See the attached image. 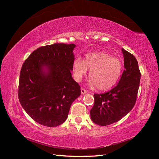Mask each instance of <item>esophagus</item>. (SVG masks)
<instances>
[{"label":"esophagus","instance_id":"esophagus-1","mask_svg":"<svg viewBox=\"0 0 159 159\" xmlns=\"http://www.w3.org/2000/svg\"><path fill=\"white\" fill-rule=\"evenodd\" d=\"M87 92H88L87 90H85V89H84V88H81V95H84Z\"/></svg>","mask_w":159,"mask_h":159}]
</instances>
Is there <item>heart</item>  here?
Here are the masks:
<instances>
[{"label":"heart","instance_id":"b5f03b06","mask_svg":"<svg viewBox=\"0 0 159 159\" xmlns=\"http://www.w3.org/2000/svg\"><path fill=\"white\" fill-rule=\"evenodd\" d=\"M90 70L89 84L98 89L104 91L113 88L122 74V62L105 51L87 53L84 60L77 57L73 62L74 79L80 81Z\"/></svg>","mask_w":159,"mask_h":159}]
</instances>
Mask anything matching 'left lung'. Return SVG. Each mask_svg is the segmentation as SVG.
Returning a JSON list of instances; mask_svg holds the SVG:
<instances>
[{"label":"left lung","mask_w":159,"mask_h":159,"mask_svg":"<svg viewBox=\"0 0 159 159\" xmlns=\"http://www.w3.org/2000/svg\"><path fill=\"white\" fill-rule=\"evenodd\" d=\"M121 50L125 70L118 84L106 93L93 95L94 105L90 117L93 123L101 126L119 121L136 103L141 72L135 57L123 48Z\"/></svg>","instance_id":"left-lung-1"}]
</instances>
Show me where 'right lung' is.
<instances>
[{
    "label": "right lung",
    "mask_w": 159,
    "mask_h": 159,
    "mask_svg": "<svg viewBox=\"0 0 159 159\" xmlns=\"http://www.w3.org/2000/svg\"><path fill=\"white\" fill-rule=\"evenodd\" d=\"M75 45L57 43L38 48L22 66L18 99L34 121L57 127L68 117L74 101L81 95L71 77Z\"/></svg>",
    "instance_id": "right-lung-1"
}]
</instances>
